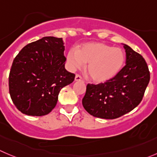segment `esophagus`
I'll list each match as a JSON object with an SVG mask.
<instances>
[{
	"instance_id": "34e87169",
	"label": "esophagus",
	"mask_w": 157,
	"mask_h": 157,
	"mask_svg": "<svg viewBox=\"0 0 157 157\" xmlns=\"http://www.w3.org/2000/svg\"><path fill=\"white\" fill-rule=\"evenodd\" d=\"M75 82H84L82 79V78L79 75H75Z\"/></svg>"
}]
</instances>
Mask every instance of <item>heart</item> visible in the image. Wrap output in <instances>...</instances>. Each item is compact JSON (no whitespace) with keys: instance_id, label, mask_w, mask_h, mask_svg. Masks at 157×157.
I'll return each instance as SVG.
<instances>
[{"instance_id":"b5f03b06","label":"heart","mask_w":157,"mask_h":157,"mask_svg":"<svg viewBox=\"0 0 157 157\" xmlns=\"http://www.w3.org/2000/svg\"><path fill=\"white\" fill-rule=\"evenodd\" d=\"M126 56L123 50L103 42L92 41L70 49L67 61L72 68H81L83 63L88 77L95 83H105L116 77L123 67Z\"/></svg>"}]
</instances>
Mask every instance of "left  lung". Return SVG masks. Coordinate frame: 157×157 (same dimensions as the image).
<instances>
[{
  "label": "left lung",
  "mask_w": 157,
  "mask_h": 157,
  "mask_svg": "<svg viewBox=\"0 0 157 157\" xmlns=\"http://www.w3.org/2000/svg\"><path fill=\"white\" fill-rule=\"evenodd\" d=\"M126 65L113 79L98 85L88 84L82 98L85 109L97 118L113 119L132 111L141 102L150 79L143 56L124 44Z\"/></svg>",
  "instance_id": "left-lung-1"
}]
</instances>
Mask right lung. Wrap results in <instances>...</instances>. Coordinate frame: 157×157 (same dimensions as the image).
Instances as JSON below:
<instances>
[{
	"instance_id": "obj_1",
	"label": "right lung",
	"mask_w": 157,
	"mask_h": 157,
	"mask_svg": "<svg viewBox=\"0 0 157 157\" xmlns=\"http://www.w3.org/2000/svg\"><path fill=\"white\" fill-rule=\"evenodd\" d=\"M64 51L62 38L44 37L16 56L9 74V92L19 111L41 116L55 108L60 90L75 76L65 68Z\"/></svg>"
}]
</instances>
